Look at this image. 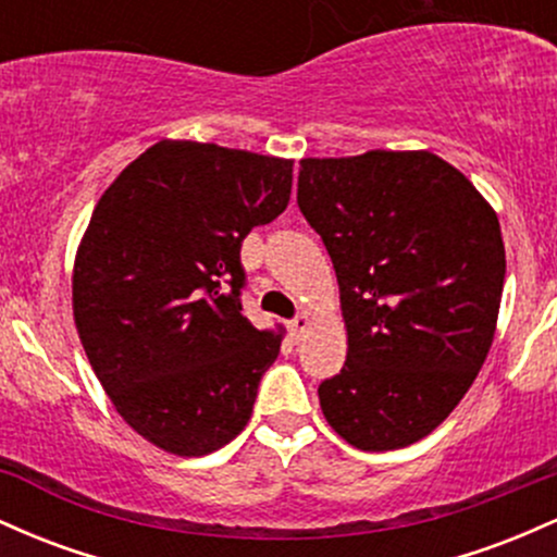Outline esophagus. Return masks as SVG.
Returning <instances> with one entry per match:
<instances>
[{"instance_id":"1","label":"esophagus","mask_w":557,"mask_h":557,"mask_svg":"<svg viewBox=\"0 0 557 557\" xmlns=\"http://www.w3.org/2000/svg\"><path fill=\"white\" fill-rule=\"evenodd\" d=\"M310 326H312V321H310L308 312H302V315H297L295 321H289V331H292V336H302L305 331H308Z\"/></svg>"}]
</instances>
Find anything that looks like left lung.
I'll use <instances>...</instances> for the list:
<instances>
[{
  "label": "left lung",
  "instance_id": "left-lung-1",
  "mask_svg": "<svg viewBox=\"0 0 557 557\" xmlns=\"http://www.w3.org/2000/svg\"><path fill=\"white\" fill-rule=\"evenodd\" d=\"M297 205L334 262L347 329L345 368L318 386L323 416L366 453L413 445L453 413L495 339L497 212L426 149L299 160Z\"/></svg>",
  "mask_w": 557,
  "mask_h": 557
}]
</instances>
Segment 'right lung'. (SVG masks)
<instances>
[{
    "label": "right lung",
    "instance_id": "1",
    "mask_svg": "<svg viewBox=\"0 0 557 557\" xmlns=\"http://www.w3.org/2000/svg\"><path fill=\"white\" fill-rule=\"evenodd\" d=\"M295 160L162 139L104 189L73 265V318L99 384L136 434L181 458L252 416L284 331L242 312L239 249L286 210Z\"/></svg>",
    "mask_w": 557,
    "mask_h": 557
}]
</instances>
